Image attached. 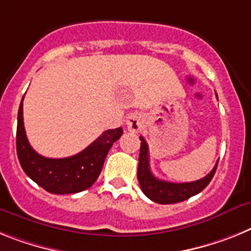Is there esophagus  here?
<instances>
[{
  "instance_id": "34e87169",
  "label": "esophagus",
  "mask_w": 251,
  "mask_h": 251,
  "mask_svg": "<svg viewBox=\"0 0 251 251\" xmlns=\"http://www.w3.org/2000/svg\"><path fill=\"white\" fill-rule=\"evenodd\" d=\"M143 124H144V119L141 117V115H139V113H131V115L127 117V120H126L127 128L132 132H136L139 131V130H141Z\"/></svg>"
}]
</instances>
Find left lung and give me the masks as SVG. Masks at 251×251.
I'll return each instance as SVG.
<instances>
[{"instance_id": "obj_1", "label": "left lung", "mask_w": 251, "mask_h": 251, "mask_svg": "<svg viewBox=\"0 0 251 251\" xmlns=\"http://www.w3.org/2000/svg\"><path fill=\"white\" fill-rule=\"evenodd\" d=\"M217 97V95H216ZM141 147L140 154H139V167H138V179L139 184L141 187V191L144 195L150 198L151 201L160 204H171L178 203V202L186 201L192 196L197 195L201 191H203L211 179L213 178L217 169L216 165L213 167L212 171L207 174L206 177L201 179L195 180V182L186 183H172L165 182V180L158 179L154 177L150 171L149 165V148L143 136H140Z\"/></svg>"}]
</instances>
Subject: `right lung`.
Listing matches in <instances>:
<instances>
[{
	"label": "right lung",
	"mask_w": 251,
	"mask_h": 251,
	"mask_svg": "<svg viewBox=\"0 0 251 251\" xmlns=\"http://www.w3.org/2000/svg\"><path fill=\"white\" fill-rule=\"evenodd\" d=\"M23 101L17 115L16 150L26 176L54 195H71L89 188L99 178L108 150L123 135V127L104 131L86 149L73 156L45 158L32 149L26 138Z\"/></svg>",
	"instance_id": "1"
}]
</instances>
